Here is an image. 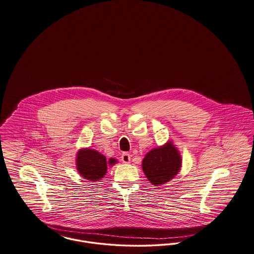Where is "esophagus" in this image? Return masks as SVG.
<instances>
[{"label":"esophagus","instance_id":"34e87169","mask_svg":"<svg viewBox=\"0 0 254 254\" xmlns=\"http://www.w3.org/2000/svg\"><path fill=\"white\" fill-rule=\"evenodd\" d=\"M121 161H122L124 164H129L130 161H131V155L127 152L122 153V155H121Z\"/></svg>","mask_w":254,"mask_h":254}]
</instances>
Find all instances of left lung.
<instances>
[{
    "mask_svg": "<svg viewBox=\"0 0 254 254\" xmlns=\"http://www.w3.org/2000/svg\"><path fill=\"white\" fill-rule=\"evenodd\" d=\"M182 159L177 148L171 141L165 145L153 148L142 161V170L155 187L170 181L181 169Z\"/></svg>",
    "mask_w": 254,
    "mask_h": 254,
    "instance_id": "left-lung-1",
    "label": "left lung"
}]
</instances>
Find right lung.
<instances>
[{
    "instance_id": "obj_1",
    "label": "right lung",
    "mask_w": 254,
    "mask_h": 254,
    "mask_svg": "<svg viewBox=\"0 0 254 254\" xmlns=\"http://www.w3.org/2000/svg\"><path fill=\"white\" fill-rule=\"evenodd\" d=\"M117 162L113 158L107 161L106 157L101 153L89 148L80 149L76 157V166L80 175L86 180L93 182L104 177L107 173L108 165L114 166Z\"/></svg>"
}]
</instances>
